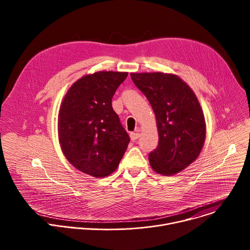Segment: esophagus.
<instances>
[{
	"label": "esophagus",
	"instance_id": "obj_1",
	"mask_svg": "<svg viewBox=\"0 0 250 250\" xmlns=\"http://www.w3.org/2000/svg\"><path fill=\"white\" fill-rule=\"evenodd\" d=\"M129 135H130V139H131V140H136V139L140 136V133L135 131V132H130Z\"/></svg>",
	"mask_w": 250,
	"mask_h": 250
}]
</instances>
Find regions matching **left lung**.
Here are the masks:
<instances>
[{
	"label": "left lung",
	"instance_id": "1",
	"mask_svg": "<svg viewBox=\"0 0 250 250\" xmlns=\"http://www.w3.org/2000/svg\"><path fill=\"white\" fill-rule=\"evenodd\" d=\"M155 114L159 142L149 153L158 174L179 173L199 156L206 138V122L193 90L177 75L161 72L130 73Z\"/></svg>",
	"mask_w": 250,
	"mask_h": 250
}]
</instances>
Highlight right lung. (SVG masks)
I'll list each match as a JSON object with an SVG mask.
<instances>
[{"mask_svg": "<svg viewBox=\"0 0 250 250\" xmlns=\"http://www.w3.org/2000/svg\"><path fill=\"white\" fill-rule=\"evenodd\" d=\"M127 72L100 71L83 76L67 91L58 115L59 144L67 160L96 178L119 166L129 136L112 106Z\"/></svg>", "mask_w": 250, "mask_h": 250, "instance_id": "right-lung-1", "label": "right lung"}]
</instances>
